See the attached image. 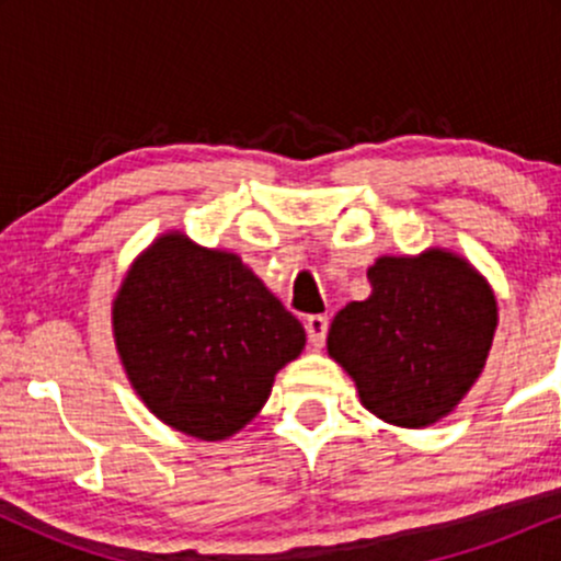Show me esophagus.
I'll return each mask as SVG.
<instances>
[{"instance_id":"esophagus-1","label":"esophagus","mask_w":561,"mask_h":561,"mask_svg":"<svg viewBox=\"0 0 561 561\" xmlns=\"http://www.w3.org/2000/svg\"><path fill=\"white\" fill-rule=\"evenodd\" d=\"M327 330H330V321H327V317H321V313H313V317L306 319V332L313 347L324 345Z\"/></svg>"}]
</instances>
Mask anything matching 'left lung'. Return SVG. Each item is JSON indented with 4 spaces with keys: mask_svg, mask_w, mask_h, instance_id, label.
Here are the masks:
<instances>
[{
    "mask_svg": "<svg viewBox=\"0 0 561 561\" xmlns=\"http://www.w3.org/2000/svg\"><path fill=\"white\" fill-rule=\"evenodd\" d=\"M371 295L332 319L330 356L362 403L398 427H427L456 409L485 366L495 298L459 255H385L369 268Z\"/></svg>",
    "mask_w": 561,
    "mask_h": 561,
    "instance_id": "obj_1",
    "label": "left lung"
}]
</instances>
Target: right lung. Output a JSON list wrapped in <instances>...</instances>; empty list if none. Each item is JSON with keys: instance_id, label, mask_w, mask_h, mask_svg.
<instances>
[{"instance_id": "add662e5", "label": "right lung", "mask_w": 561, "mask_h": 561, "mask_svg": "<svg viewBox=\"0 0 561 561\" xmlns=\"http://www.w3.org/2000/svg\"><path fill=\"white\" fill-rule=\"evenodd\" d=\"M121 362L171 427L224 440L253 420L306 332L234 253L165 234L134 263L113 302Z\"/></svg>"}]
</instances>
